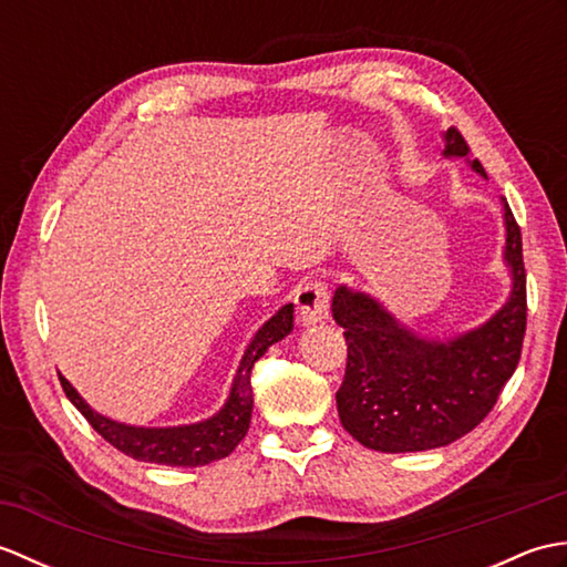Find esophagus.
Listing matches in <instances>:
<instances>
[{"label": "esophagus", "instance_id": "34e87169", "mask_svg": "<svg viewBox=\"0 0 567 567\" xmlns=\"http://www.w3.org/2000/svg\"><path fill=\"white\" fill-rule=\"evenodd\" d=\"M299 323L311 327L329 315V287L323 280H307L295 295Z\"/></svg>", "mask_w": 567, "mask_h": 567}]
</instances>
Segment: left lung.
I'll use <instances>...</instances> for the list:
<instances>
[{
  "label": "left lung",
  "mask_w": 567,
  "mask_h": 567,
  "mask_svg": "<svg viewBox=\"0 0 567 567\" xmlns=\"http://www.w3.org/2000/svg\"><path fill=\"white\" fill-rule=\"evenodd\" d=\"M443 155L470 153L457 128L445 131ZM473 167L485 175L480 161ZM512 295L483 327L453 341L421 339L375 299L339 287L333 319L348 343L336 406L343 429L380 453H414L449 445L483 421L522 358L526 333V268L522 228L504 199Z\"/></svg>",
  "instance_id": "obj_1"
}]
</instances>
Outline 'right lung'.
I'll return each instance as SVG.
<instances>
[{
    "mask_svg": "<svg viewBox=\"0 0 567 567\" xmlns=\"http://www.w3.org/2000/svg\"><path fill=\"white\" fill-rule=\"evenodd\" d=\"M292 305H285L268 323H265L256 333V339L246 348L244 360H240L231 384V394H228L221 412L207 421H202V424L173 429H143L116 424V421L92 412L90 404H84L75 388H72L63 375L58 378L60 384H63L68 400L80 409V414L90 421V426L97 431L106 443H112L116 451H122L143 463L197 467L221 461V457H226L240 441H244L252 414L250 370L272 343L282 341L285 336L292 331Z\"/></svg>",
    "mask_w": 567,
    "mask_h": 567,
    "instance_id": "add662e5",
    "label": "right lung"
}]
</instances>
